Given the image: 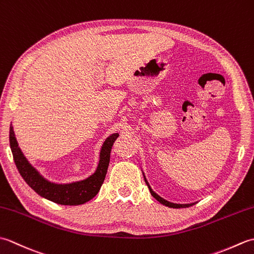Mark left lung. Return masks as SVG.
<instances>
[{
    "label": "left lung",
    "mask_w": 254,
    "mask_h": 254,
    "mask_svg": "<svg viewBox=\"0 0 254 254\" xmlns=\"http://www.w3.org/2000/svg\"><path fill=\"white\" fill-rule=\"evenodd\" d=\"M143 175H144V174H143ZM144 178H145V176H144ZM145 182H146V185H147V187H148V189H149L150 194H152V195H153L156 199H157V201H158L159 203H161L163 205H165V206L172 207V208H182V207H189V206H192V205L194 204V203H191V204H176V203H171V202H169V201H167V199L163 198L161 196H159L157 193H155V192L153 191V189L150 188L149 183H148V182H147V180H146V178H145Z\"/></svg>",
    "instance_id": "1"
}]
</instances>
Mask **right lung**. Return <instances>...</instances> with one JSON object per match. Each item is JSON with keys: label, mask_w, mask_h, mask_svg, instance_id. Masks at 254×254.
<instances>
[{"label": "right lung", "mask_w": 254, "mask_h": 254, "mask_svg": "<svg viewBox=\"0 0 254 254\" xmlns=\"http://www.w3.org/2000/svg\"><path fill=\"white\" fill-rule=\"evenodd\" d=\"M118 136V133H113L106 138L100 149L98 167L93 175L84 180L60 185V183H55L45 179L36 168L29 164L16 141L12 124L9 127V145L15 165L17 167L20 176L23 177L27 185L40 196L61 205L84 204L97 195L106 178L112 145Z\"/></svg>", "instance_id": "right-lung-1"}]
</instances>
